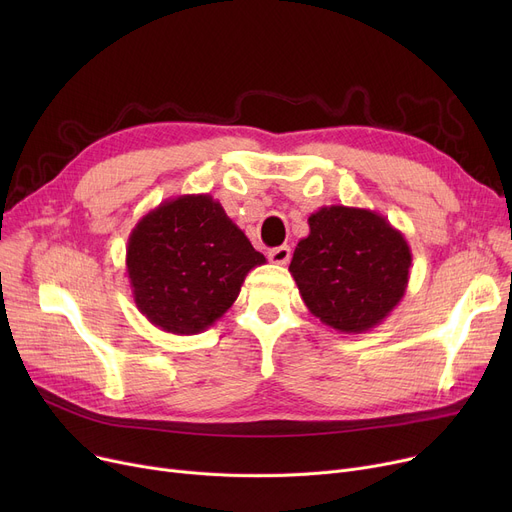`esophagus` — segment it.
<instances>
[{
  "label": "esophagus",
  "mask_w": 512,
  "mask_h": 512,
  "mask_svg": "<svg viewBox=\"0 0 512 512\" xmlns=\"http://www.w3.org/2000/svg\"><path fill=\"white\" fill-rule=\"evenodd\" d=\"M267 257H270V261L276 263V265H286L288 259H290V247H286V245L276 247V249H272L270 253H267Z\"/></svg>",
  "instance_id": "esophagus-1"
}]
</instances>
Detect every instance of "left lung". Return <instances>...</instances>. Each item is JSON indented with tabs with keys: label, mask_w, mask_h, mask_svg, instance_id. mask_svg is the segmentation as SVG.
<instances>
[{
	"label": "left lung",
	"mask_w": 512,
	"mask_h": 512,
	"mask_svg": "<svg viewBox=\"0 0 512 512\" xmlns=\"http://www.w3.org/2000/svg\"><path fill=\"white\" fill-rule=\"evenodd\" d=\"M411 247L382 213L330 205L309 215V236L288 272L307 309L342 334H363L394 311L409 284Z\"/></svg>",
	"instance_id": "obj_1"
}]
</instances>
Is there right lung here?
<instances>
[{"label": "right lung", "mask_w": 512, "mask_h": 512, "mask_svg": "<svg viewBox=\"0 0 512 512\" xmlns=\"http://www.w3.org/2000/svg\"><path fill=\"white\" fill-rule=\"evenodd\" d=\"M265 257L211 195L159 203L132 228L126 274L139 311L159 330L205 332Z\"/></svg>", "instance_id": "1"}]
</instances>
